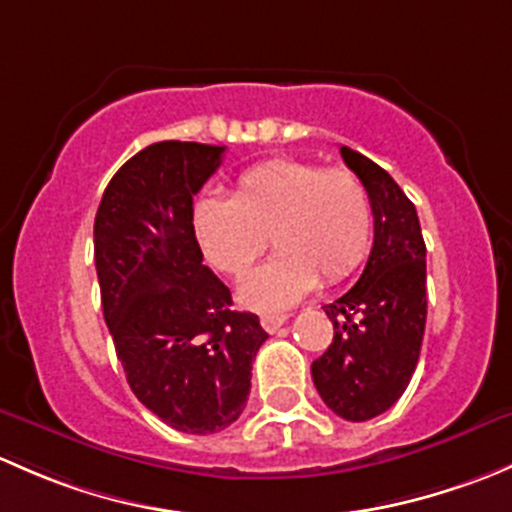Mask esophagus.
Returning a JSON list of instances; mask_svg holds the SVG:
<instances>
[{
    "instance_id": "esophagus-1",
    "label": "esophagus",
    "mask_w": 512,
    "mask_h": 512,
    "mask_svg": "<svg viewBox=\"0 0 512 512\" xmlns=\"http://www.w3.org/2000/svg\"><path fill=\"white\" fill-rule=\"evenodd\" d=\"M288 320V315H281V313H266L261 315V328L266 330V333H276L278 328H281L283 323Z\"/></svg>"
}]
</instances>
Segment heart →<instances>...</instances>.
<instances>
[{"mask_svg":"<svg viewBox=\"0 0 512 512\" xmlns=\"http://www.w3.org/2000/svg\"><path fill=\"white\" fill-rule=\"evenodd\" d=\"M370 192L345 167L271 160L236 179L234 197L199 199V244L214 268L244 281L273 246L278 254L241 286V303L281 310L318 281L337 283L357 271L372 244Z\"/></svg>","mask_w":512,"mask_h":512,"instance_id":"obj_1","label":"heart"}]
</instances>
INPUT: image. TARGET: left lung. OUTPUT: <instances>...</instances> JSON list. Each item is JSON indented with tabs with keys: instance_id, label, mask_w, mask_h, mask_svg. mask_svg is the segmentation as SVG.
<instances>
[{
	"instance_id": "obj_1",
	"label": "left lung",
	"mask_w": 512,
	"mask_h": 512,
	"mask_svg": "<svg viewBox=\"0 0 512 512\" xmlns=\"http://www.w3.org/2000/svg\"><path fill=\"white\" fill-rule=\"evenodd\" d=\"M345 165L370 192L374 244L360 281L335 303L333 342L313 362L315 389L337 416L387 412L416 370L426 325V246L414 204L370 157L342 145Z\"/></svg>"
}]
</instances>
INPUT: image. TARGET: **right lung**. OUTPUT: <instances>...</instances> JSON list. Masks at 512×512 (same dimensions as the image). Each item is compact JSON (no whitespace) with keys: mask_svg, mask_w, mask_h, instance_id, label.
I'll return each instance as SVG.
<instances>
[{"mask_svg":"<svg viewBox=\"0 0 512 512\" xmlns=\"http://www.w3.org/2000/svg\"><path fill=\"white\" fill-rule=\"evenodd\" d=\"M224 150L145 147L110 179L93 224L103 318L130 389L184 434H217L239 419L268 337L258 315L231 310L194 236V194Z\"/></svg>","mask_w":512,"mask_h":512,"instance_id":"obj_1","label":"right lung"}]
</instances>
